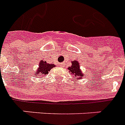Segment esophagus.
Returning a JSON list of instances; mask_svg holds the SVG:
<instances>
[{
  "mask_svg": "<svg viewBox=\"0 0 125 125\" xmlns=\"http://www.w3.org/2000/svg\"><path fill=\"white\" fill-rule=\"evenodd\" d=\"M62 65H63V63H60V66H62Z\"/></svg>",
  "mask_w": 125,
  "mask_h": 125,
  "instance_id": "34e87169",
  "label": "esophagus"
}]
</instances>
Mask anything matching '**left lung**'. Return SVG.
Segmentation results:
<instances>
[{"label":"left lung","instance_id":"8db88e82","mask_svg":"<svg viewBox=\"0 0 125 125\" xmlns=\"http://www.w3.org/2000/svg\"><path fill=\"white\" fill-rule=\"evenodd\" d=\"M68 70L71 74L74 75L76 80H81L84 76V74L80 69V63L77 60L71 62V65L68 67Z\"/></svg>","mask_w":125,"mask_h":125}]
</instances>
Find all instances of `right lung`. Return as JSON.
<instances>
[{"label":"right lung","instance_id":"1","mask_svg":"<svg viewBox=\"0 0 125 125\" xmlns=\"http://www.w3.org/2000/svg\"><path fill=\"white\" fill-rule=\"evenodd\" d=\"M56 67L54 64L53 63H48L46 61L41 60L39 63V66H38L37 70L34 73V75L36 77L38 76H45L48 74L49 71H51V69Z\"/></svg>","mask_w":125,"mask_h":125}]
</instances>
